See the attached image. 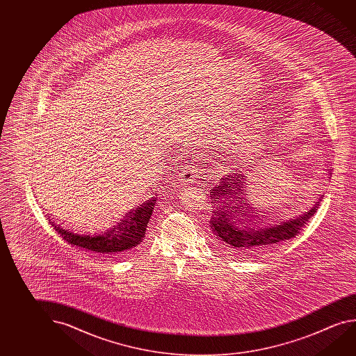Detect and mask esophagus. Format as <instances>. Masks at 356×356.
I'll list each match as a JSON object with an SVG mask.
<instances>
[{
  "mask_svg": "<svg viewBox=\"0 0 356 356\" xmlns=\"http://www.w3.org/2000/svg\"><path fill=\"white\" fill-rule=\"evenodd\" d=\"M180 182L182 185H191L196 180V170L193 165H186L180 171Z\"/></svg>",
  "mask_w": 356,
  "mask_h": 356,
  "instance_id": "34e87169",
  "label": "esophagus"
}]
</instances>
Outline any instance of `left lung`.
Returning <instances> with one entry per match:
<instances>
[{
	"label": "left lung",
	"instance_id": "8db88e82",
	"mask_svg": "<svg viewBox=\"0 0 356 356\" xmlns=\"http://www.w3.org/2000/svg\"><path fill=\"white\" fill-rule=\"evenodd\" d=\"M329 169V176H332ZM245 176L231 172L222 176L217 186L211 190L213 211L210 226L213 245L226 253L245 254L250 252L268 251L275 245L296 237L305 223L315 215L324 195H321L312 209L286 218H259L247 204ZM250 256V254H247Z\"/></svg>",
	"mask_w": 356,
	"mask_h": 356
}]
</instances>
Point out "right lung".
Instances as JSON below:
<instances>
[{"label": "right lung", "mask_w": 356, "mask_h": 356, "mask_svg": "<svg viewBox=\"0 0 356 356\" xmlns=\"http://www.w3.org/2000/svg\"><path fill=\"white\" fill-rule=\"evenodd\" d=\"M155 204L156 197L152 196L122 216L120 221L111 223L108 227L93 231L73 229L46 216L57 234H60V237L70 245L94 252L99 256L122 258V256L134 253L140 245L145 237L146 227Z\"/></svg>", "instance_id": "add662e5"}]
</instances>
